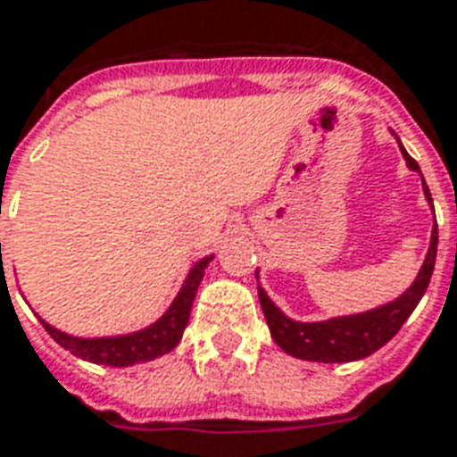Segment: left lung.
I'll return each mask as SVG.
<instances>
[{
  "label": "left lung",
  "mask_w": 457,
  "mask_h": 457,
  "mask_svg": "<svg viewBox=\"0 0 457 457\" xmlns=\"http://www.w3.org/2000/svg\"><path fill=\"white\" fill-rule=\"evenodd\" d=\"M397 145H400V152L404 162H407V167L421 174L417 162L411 160L407 150L402 147L400 137H397ZM421 186H424V195H427L428 205L434 211V201H431L424 177H421ZM436 246H438V228L434 222L427 259L421 263L414 283L400 297H395L385 305L373 307V310H366V312L341 314V317H329V320H322V322L290 320L288 314L283 312L269 297V293L259 286V303H262L263 317H266V324L271 329L273 341L293 358L317 361V363H349V361L370 356L400 332L402 324L407 322V317L414 312L419 300L427 293L428 280H431V273H434ZM256 278H259V271H256Z\"/></svg>",
  "instance_id": "left-lung-1"
}]
</instances>
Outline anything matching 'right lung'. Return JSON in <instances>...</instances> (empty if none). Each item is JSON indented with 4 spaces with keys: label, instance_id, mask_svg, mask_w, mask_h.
<instances>
[{
    "label": "right lung",
    "instance_id": "right-lung-1",
    "mask_svg": "<svg viewBox=\"0 0 457 457\" xmlns=\"http://www.w3.org/2000/svg\"><path fill=\"white\" fill-rule=\"evenodd\" d=\"M211 262L212 254L203 256L201 262H195L188 269V276L181 283L177 297L171 300V305L167 307V312L162 314L157 322H152L150 327L137 329V332L87 339V337H72V334L62 332V329H57V327L46 322V320H40V322L46 327V332L62 349H67L77 358H82V361L111 368H128L135 366V363H147V361L164 356V353H169V351H174L179 346V341L184 337L186 324H188V317H191L195 290L201 286L205 269H208Z\"/></svg>",
    "mask_w": 457,
    "mask_h": 457
}]
</instances>
